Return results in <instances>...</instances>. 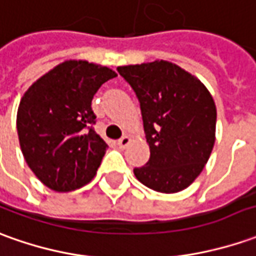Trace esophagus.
Segmentation results:
<instances>
[{
	"mask_svg": "<svg viewBox=\"0 0 256 256\" xmlns=\"http://www.w3.org/2000/svg\"><path fill=\"white\" fill-rule=\"evenodd\" d=\"M130 142H132L130 136H123L122 138H119V140H118V146H119L120 148H126Z\"/></svg>",
	"mask_w": 256,
	"mask_h": 256,
	"instance_id": "34e87169",
	"label": "esophagus"
}]
</instances>
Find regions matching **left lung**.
Masks as SVG:
<instances>
[{
  "instance_id": "left-lung-1",
  "label": "left lung",
  "mask_w": 256,
  "mask_h": 256,
  "mask_svg": "<svg viewBox=\"0 0 256 256\" xmlns=\"http://www.w3.org/2000/svg\"><path fill=\"white\" fill-rule=\"evenodd\" d=\"M140 102L150 160L134 168L142 185L161 194L186 189L200 175L216 142V105L200 80L174 62L118 67Z\"/></svg>"
}]
</instances>
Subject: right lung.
Listing matches in <instances>:
<instances>
[{
	"instance_id": "obj_1",
	"label": "right lung",
	"mask_w": 256,
	"mask_h": 256,
	"mask_svg": "<svg viewBox=\"0 0 256 256\" xmlns=\"http://www.w3.org/2000/svg\"><path fill=\"white\" fill-rule=\"evenodd\" d=\"M118 76L85 60H66L36 80L19 102V144L26 164L56 192L84 186L98 171L106 144L92 124L100 85Z\"/></svg>"
}]
</instances>
